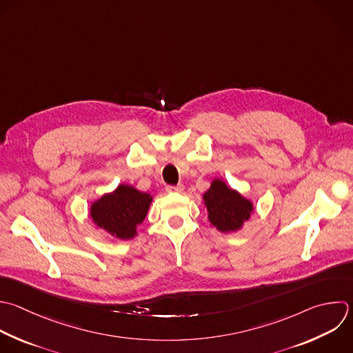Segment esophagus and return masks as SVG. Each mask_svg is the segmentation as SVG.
Listing matches in <instances>:
<instances>
[{
    "label": "esophagus",
    "mask_w": 353,
    "mask_h": 353,
    "mask_svg": "<svg viewBox=\"0 0 353 353\" xmlns=\"http://www.w3.org/2000/svg\"><path fill=\"white\" fill-rule=\"evenodd\" d=\"M167 192H170V193H182L183 192V185H168L167 188Z\"/></svg>",
    "instance_id": "obj_1"
}]
</instances>
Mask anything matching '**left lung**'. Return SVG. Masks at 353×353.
Instances as JSON below:
<instances>
[{
    "instance_id": "left-lung-1",
    "label": "left lung",
    "mask_w": 353,
    "mask_h": 353,
    "mask_svg": "<svg viewBox=\"0 0 353 353\" xmlns=\"http://www.w3.org/2000/svg\"><path fill=\"white\" fill-rule=\"evenodd\" d=\"M210 222L221 232H233L250 218L252 204L225 182L215 179L204 194Z\"/></svg>"
}]
</instances>
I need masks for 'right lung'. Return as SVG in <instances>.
<instances>
[{"mask_svg":"<svg viewBox=\"0 0 353 353\" xmlns=\"http://www.w3.org/2000/svg\"><path fill=\"white\" fill-rule=\"evenodd\" d=\"M150 203L152 197L148 193L120 185L113 193L92 204L91 216L99 228L125 240L137 234V226L145 219Z\"/></svg>","mask_w":353,"mask_h":353,"instance_id":"add662e5","label":"right lung"}]
</instances>
